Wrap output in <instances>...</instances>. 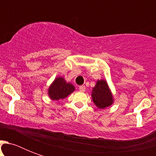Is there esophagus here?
Returning a JSON list of instances; mask_svg holds the SVG:
<instances>
[{
	"instance_id": "34e87169",
	"label": "esophagus",
	"mask_w": 156,
	"mask_h": 156,
	"mask_svg": "<svg viewBox=\"0 0 156 156\" xmlns=\"http://www.w3.org/2000/svg\"><path fill=\"white\" fill-rule=\"evenodd\" d=\"M78 90H80V91H82V92H84V91L86 90L85 86H80V87H79V88H78Z\"/></svg>"
}]
</instances>
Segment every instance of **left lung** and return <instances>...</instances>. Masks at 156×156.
Instances as JSON below:
<instances>
[{"instance_id": "8db88e82", "label": "left lung", "mask_w": 156, "mask_h": 156, "mask_svg": "<svg viewBox=\"0 0 156 156\" xmlns=\"http://www.w3.org/2000/svg\"><path fill=\"white\" fill-rule=\"evenodd\" d=\"M92 99L99 108H105L112 104V96L104 80L98 81L92 90Z\"/></svg>"}]
</instances>
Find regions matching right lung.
I'll list each match as a JSON object with an SVG mask.
<instances>
[{"label": "right lung", "mask_w": 156, "mask_h": 156, "mask_svg": "<svg viewBox=\"0 0 156 156\" xmlns=\"http://www.w3.org/2000/svg\"><path fill=\"white\" fill-rule=\"evenodd\" d=\"M74 90V87L71 83H67L63 78L55 79L48 89V95L53 100L65 99Z\"/></svg>", "instance_id": "obj_1"}]
</instances>
